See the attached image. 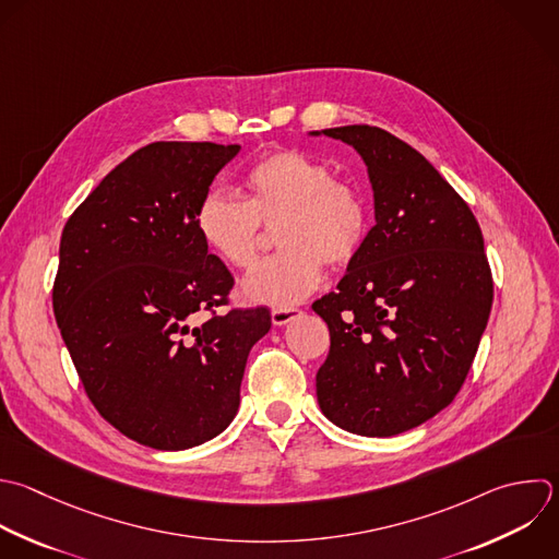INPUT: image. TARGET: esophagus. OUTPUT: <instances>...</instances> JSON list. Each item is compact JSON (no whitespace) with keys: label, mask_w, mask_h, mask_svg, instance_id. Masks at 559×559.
<instances>
[{"label":"esophagus","mask_w":559,"mask_h":559,"mask_svg":"<svg viewBox=\"0 0 559 559\" xmlns=\"http://www.w3.org/2000/svg\"><path fill=\"white\" fill-rule=\"evenodd\" d=\"M299 314H301V310H297V308H275L271 312V319H273V325H286L293 319H297Z\"/></svg>","instance_id":"34e87169"}]
</instances>
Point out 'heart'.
Instances as JSON below:
<instances>
[{"label":"heart","mask_w":559,"mask_h":559,"mask_svg":"<svg viewBox=\"0 0 559 559\" xmlns=\"http://www.w3.org/2000/svg\"><path fill=\"white\" fill-rule=\"evenodd\" d=\"M260 225L284 249L242 284L247 301L290 308L323 280V264L345 269L360 253L367 203L358 188L334 179L330 166L299 151H277L245 175L242 201L210 192L197 210V231L223 264L249 271L260 258Z\"/></svg>","instance_id":"obj_1"}]
</instances>
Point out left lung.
Here are the masks:
<instances>
[{"instance_id": "left-lung-1", "label": "left lung", "mask_w": 559, "mask_h": 559, "mask_svg": "<svg viewBox=\"0 0 559 559\" xmlns=\"http://www.w3.org/2000/svg\"><path fill=\"white\" fill-rule=\"evenodd\" d=\"M310 135L362 157L376 214L338 290L312 304L330 330L317 400L343 430L400 435L445 408L472 367L493 299L483 234L454 188L395 135L367 124Z\"/></svg>"}]
</instances>
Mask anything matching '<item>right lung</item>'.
Returning a JSON list of instances; mask_svg holds the SVG:
<instances>
[{"instance_id":"add662e5","label":"right lung","mask_w":559,"mask_h":559,"mask_svg":"<svg viewBox=\"0 0 559 559\" xmlns=\"http://www.w3.org/2000/svg\"><path fill=\"white\" fill-rule=\"evenodd\" d=\"M238 144L155 142L116 166L70 216L52 304L98 413L129 439L186 450L238 413L266 308L229 310L234 277L197 231V210ZM203 311L213 317L203 324Z\"/></svg>"}]
</instances>
